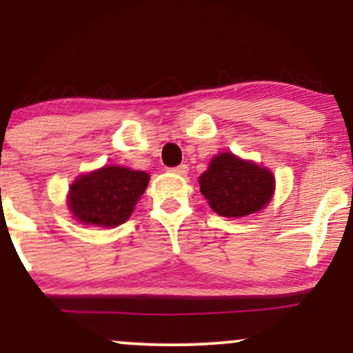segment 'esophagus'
<instances>
[{
  "instance_id": "obj_1",
  "label": "esophagus",
  "mask_w": 353,
  "mask_h": 353,
  "mask_svg": "<svg viewBox=\"0 0 353 353\" xmlns=\"http://www.w3.org/2000/svg\"><path fill=\"white\" fill-rule=\"evenodd\" d=\"M169 172H172V174H179V176H185V174H188V165H185V164L176 165V168H171V169H169Z\"/></svg>"
}]
</instances>
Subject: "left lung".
<instances>
[{
	"mask_svg": "<svg viewBox=\"0 0 353 353\" xmlns=\"http://www.w3.org/2000/svg\"><path fill=\"white\" fill-rule=\"evenodd\" d=\"M201 192L222 217H244L265 208L274 194L269 169L242 161L230 152L219 154L199 177Z\"/></svg>",
	"mask_w": 353,
	"mask_h": 353,
	"instance_id": "8db88e82",
	"label": "left lung"
}]
</instances>
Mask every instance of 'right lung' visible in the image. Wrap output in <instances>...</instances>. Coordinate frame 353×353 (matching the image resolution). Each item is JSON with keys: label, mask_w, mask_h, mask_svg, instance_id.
Returning <instances> with one entry per match:
<instances>
[{"label": "right lung", "mask_w": 353, "mask_h": 353, "mask_svg": "<svg viewBox=\"0 0 353 353\" xmlns=\"http://www.w3.org/2000/svg\"><path fill=\"white\" fill-rule=\"evenodd\" d=\"M149 174L108 165L81 176L70 189V209L79 222L116 228L129 219L148 188Z\"/></svg>", "instance_id": "right-lung-1"}]
</instances>
